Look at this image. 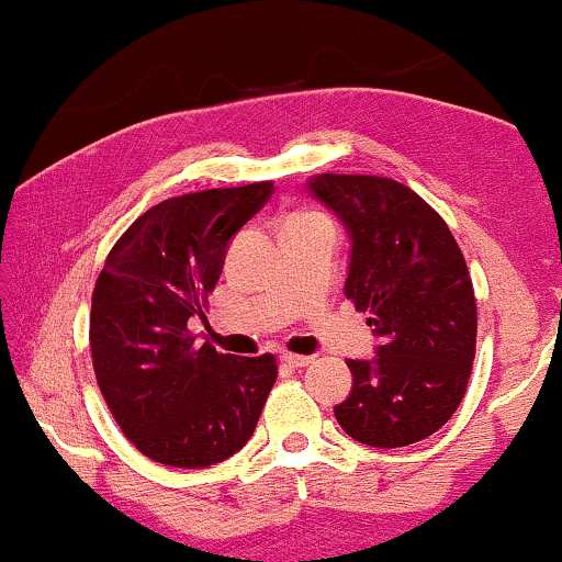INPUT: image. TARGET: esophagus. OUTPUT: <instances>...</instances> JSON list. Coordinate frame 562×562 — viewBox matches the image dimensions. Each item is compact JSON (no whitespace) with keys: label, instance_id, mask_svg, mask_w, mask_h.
I'll use <instances>...</instances> for the list:
<instances>
[{"label":"esophagus","instance_id":"esophagus-1","mask_svg":"<svg viewBox=\"0 0 562 562\" xmlns=\"http://www.w3.org/2000/svg\"><path fill=\"white\" fill-rule=\"evenodd\" d=\"M281 359L286 364H292V367H307L310 362H313V357H310V355H292V351H286V355H283Z\"/></svg>","mask_w":562,"mask_h":562}]
</instances>
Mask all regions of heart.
<instances>
[{
	"mask_svg": "<svg viewBox=\"0 0 562 562\" xmlns=\"http://www.w3.org/2000/svg\"><path fill=\"white\" fill-rule=\"evenodd\" d=\"M302 218H321L317 213H296V216H292L289 221H302Z\"/></svg>",
	"mask_w": 562,
	"mask_h": 562,
	"instance_id": "b5f03b06",
	"label": "heart"
}]
</instances>
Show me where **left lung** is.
Wrapping results in <instances>:
<instances>
[{
  "label": "left lung",
  "mask_w": 562,
  "mask_h": 562,
  "mask_svg": "<svg viewBox=\"0 0 562 562\" xmlns=\"http://www.w3.org/2000/svg\"><path fill=\"white\" fill-rule=\"evenodd\" d=\"M351 237L346 300L383 346L349 359L351 396L336 419L372 448H404L446 425L467 393L476 300L461 247L438 211L387 177L321 175L307 184Z\"/></svg>",
  "instance_id": "left-lung-1"
}]
</instances>
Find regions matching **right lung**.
I'll list each match as a JSON object with an SVG mask.
<instances>
[{"instance_id": "1", "label": "right lung", "mask_w": 562, "mask_h": 562, "mask_svg": "<svg viewBox=\"0 0 562 562\" xmlns=\"http://www.w3.org/2000/svg\"><path fill=\"white\" fill-rule=\"evenodd\" d=\"M270 195L273 182H252L164 200L116 239L95 281V383L127 440L164 467L203 469L237 453L279 375L273 355H221L190 334L228 239Z\"/></svg>"}]
</instances>
